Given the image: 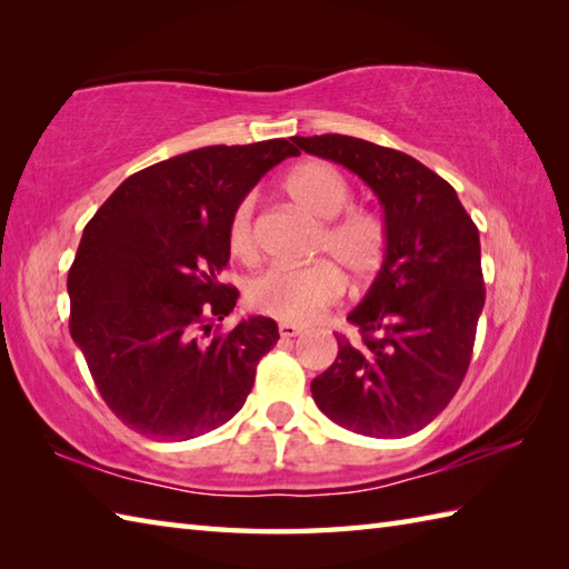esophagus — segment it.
I'll return each mask as SVG.
<instances>
[{"mask_svg":"<svg viewBox=\"0 0 569 569\" xmlns=\"http://www.w3.org/2000/svg\"><path fill=\"white\" fill-rule=\"evenodd\" d=\"M278 332H281L283 340H291V337H298L300 332H303V328H300V325H296V322H281V325H278Z\"/></svg>","mask_w":569,"mask_h":569,"instance_id":"esophagus-1","label":"esophagus"}]
</instances>
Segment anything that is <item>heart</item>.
Here are the masks:
<instances>
[{
    "label": "heart",
    "mask_w": 569,
    "mask_h": 569,
    "mask_svg": "<svg viewBox=\"0 0 569 569\" xmlns=\"http://www.w3.org/2000/svg\"><path fill=\"white\" fill-rule=\"evenodd\" d=\"M283 188L298 208L322 222L316 253L333 263L318 261L303 269H269L251 281L249 300L263 316L303 325L342 298L345 278L337 266L357 281L381 269L389 249V229L373 210L349 208L352 188L335 166L325 161L300 163L288 173ZM253 210L257 198L244 196L234 204L227 222L229 253L241 263L259 259Z\"/></svg>",
    "instance_id": "heart-1"
}]
</instances>
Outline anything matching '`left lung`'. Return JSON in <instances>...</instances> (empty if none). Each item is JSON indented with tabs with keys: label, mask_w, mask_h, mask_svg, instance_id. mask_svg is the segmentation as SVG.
Wrapping results in <instances>:
<instances>
[{
	"label": "left lung",
	"mask_w": 569,
	"mask_h": 569,
	"mask_svg": "<svg viewBox=\"0 0 569 569\" xmlns=\"http://www.w3.org/2000/svg\"><path fill=\"white\" fill-rule=\"evenodd\" d=\"M293 141L365 180L389 229L381 271L347 316L359 335L335 332L340 352L312 379V398L347 430L406 438L442 413L469 369L487 298L477 224L413 156L342 134Z\"/></svg>",
	"instance_id": "obj_1"
}]
</instances>
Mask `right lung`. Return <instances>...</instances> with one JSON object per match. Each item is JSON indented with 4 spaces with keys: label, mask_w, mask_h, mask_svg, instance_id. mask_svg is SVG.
Returning <instances> with one entry per match:
<instances>
[{
    "label": "right lung",
    "mask_w": 569,
    "mask_h": 569,
    "mask_svg": "<svg viewBox=\"0 0 569 569\" xmlns=\"http://www.w3.org/2000/svg\"><path fill=\"white\" fill-rule=\"evenodd\" d=\"M298 149L286 139L204 147L129 176L92 220L68 271L70 337L102 401L153 440H190L244 406L271 318L222 332L239 291L222 283L234 204Z\"/></svg>",
    "instance_id": "add662e5"
}]
</instances>
